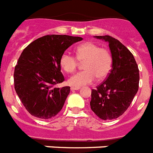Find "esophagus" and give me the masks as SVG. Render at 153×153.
<instances>
[{
	"label": "esophagus",
	"instance_id": "obj_1",
	"mask_svg": "<svg viewBox=\"0 0 153 153\" xmlns=\"http://www.w3.org/2000/svg\"><path fill=\"white\" fill-rule=\"evenodd\" d=\"M70 89H71V90H79V87H74V86H72Z\"/></svg>",
	"mask_w": 153,
	"mask_h": 153
}]
</instances>
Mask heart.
I'll return each mask as SVG.
<instances>
[{"instance_id": "obj_1", "label": "heart", "mask_w": 153, "mask_h": 153, "mask_svg": "<svg viewBox=\"0 0 153 153\" xmlns=\"http://www.w3.org/2000/svg\"><path fill=\"white\" fill-rule=\"evenodd\" d=\"M76 57L65 51L61 55L60 63L66 73L72 74L76 70L79 61L83 62V71L77 73L68 79L69 85L75 87L91 83L95 78L103 79L109 75L113 67L111 53L105 47H100L94 42L79 44L76 48Z\"/></svg>"}]
</instances>
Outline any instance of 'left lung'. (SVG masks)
<instances>
[{
  "label": "left lung",
  "instance_id": "1",
  "mask_svg": "<svg viewBox=\"0 0 153 153\" xmlns=\"http://www.w3.org/2000/svg\"><path fill=\"white\" fill-rule=\"evenodd\" d=\"M95 37L109 43L113 67L106 80L92 90L90 107L99 118L114 120L125 113L137 93L140 70L132 53L121 42L108 35Z\"/></svg>",
  "mask_w": 153,
  "mask_h": 153
}]
</instances>
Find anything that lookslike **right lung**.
I'll return each instance as SVG.
<instances>
[{"label":"right lung","instance_id":"add662e5","mask_svg":"<svg viewBox=\"0 0 153 153\" xmlns=\"http://www.w3.org/2000/svg\"><path fill=\"white\" fill-rule=\"evenodd\" d=\"M82 40L79 36L47 35L30 43L21 53L13 73L14 88L32 116L47 120L62 109L70 87H55L64 81L60 56L70 46Z\"/></svg>","mask_w":153,"mask_h":153}]
</instances>
